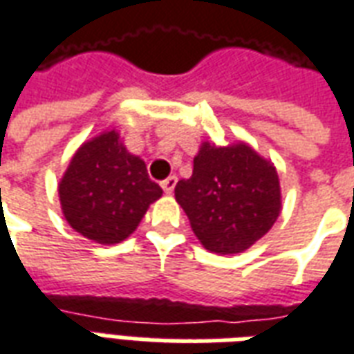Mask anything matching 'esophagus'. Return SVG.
<instances>
[{"label": "esophagus", "mask_w": 354, "mask_h": 354, "mask_svg": "<svg viewBox=\"0 0 354 354\" xmlns=\"http://www.w3.org/2000/svg\"><path fill=\"white\" fill-rule=\"evenodd\" d=\"M176 182H178L176 176H169L167 180H162L161 182L162 192L167 193V195H170V193L174 192V187H176Z\"/></svg>", "instance_id": "esophagus-1"}]
</instances>
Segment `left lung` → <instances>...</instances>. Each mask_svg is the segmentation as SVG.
I'll list each match as a JSON object with an SVG mask.
<instances>
[{"label":"left lung","mask_w":354,"mask_h":354,"mask_svg":"<svg viewBox=\"0 0 354 354\" xmlns=\"http://www.w3.org/2000/svg\"><path fill=\"white\" fill-rule=\"evenodd\" d=\"M195 237L214 254H239L273 227L282 210L281 182L271 159L250 144L203 142L193 174L174 187Z\"/></svg>","instance_id":"obj_1"}]
</instances>
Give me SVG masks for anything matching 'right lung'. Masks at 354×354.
Returning a JSON list of instances; mask_svg holds the SVG:
<instances>
[{"label": "right lung", "instance_id": "1", "mask_svg": "<svg viewBox=\"0 0 354 354\" xmlns=\"http://www.w3.org/2000/svg\"><path fill=\"white\" fill-rule=\"evenodd\" d=\"M162 189L111 129L83 142L58 182L66 222L98 245H117L138 227Z\"/></svg>", "mask_w": 354, "mask_h": 354}]
</instances>
